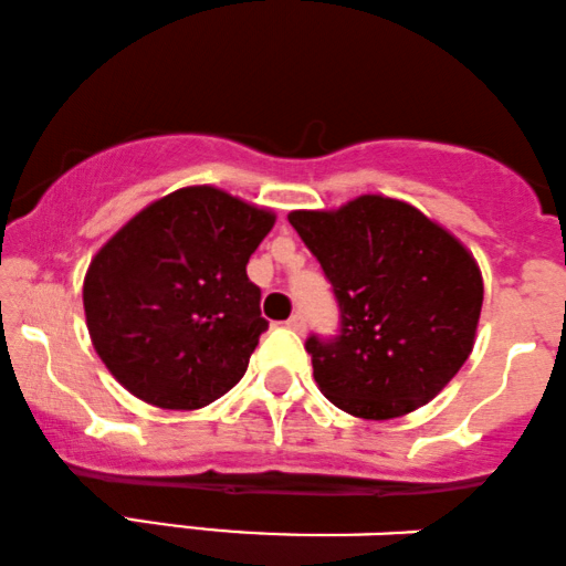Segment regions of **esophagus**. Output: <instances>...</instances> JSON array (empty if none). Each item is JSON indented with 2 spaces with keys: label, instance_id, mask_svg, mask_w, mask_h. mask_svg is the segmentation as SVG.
Returning <instances> with one entry per match:
<instances>
[{
  "label": "esophagus",
  "instance_id": "esophagus-1",
  "mask_svg": "<svg viewBox=\"0 0 566 566\" xmlns=\"http://www.w3.org/2000/svg\"><path fill=\"white\" fill-rule=\"evenodd\" d=\"M285 325H289L291 331H296V334H304V328H307V321H304L302 312H294V315H291L289 321H285Z\"/></svg>",
  "mask_w": 566,
  "mask_h": 566
}]
</instances>
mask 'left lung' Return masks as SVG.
I'll use <instances>...</instances> for the list:
<instances>
[{
	"label": "left lung",
	"mask_w": 566,
	"mask_h": 566,
	"mask_svg": "<svg viewBox=\"0 0 566 566\" xmlns=\"http://www.w3.org/2000/svg\"><path fill=\"white\" fill-rule=\"evenodd\" d=\"M338 307L336 336L307 338L336 408L387 421L448 387L474 347L482 275L461 243L410 203L360 196L338 211H291Z\"/></svg>",
	"instance_id": "left-lung-1"
}]
</instances>
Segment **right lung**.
<instances>
[{"mask_svg": "<svg viewBox=\"0 0 566 566\" xmlns=\"http://www.w3.org/2000/svg\"><path fill=\"white\" fill-rule=\"evenodd\" d=\"M275 224L217 188H182L111 238L84 277L99 360L139 400L196 410L241 381L268 321L245 264Z\"/></svg>", "mask_w": 566, "mask_h": 566, "instance_id": "add662e5", "label": "right lung"}]
</instances>
